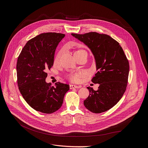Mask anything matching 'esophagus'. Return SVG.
Here are the masks:
<instances>
[{
    "label": "esophagus",
    "mask_w": 148,
    "mask_h": 148,
    "mask_svg": "<svg viewBox=\"0 0 148 148\" xmlns=\"http://www.w3.org/2000/svg\"><path fill=\"white\" fill-rule=\"evenodd\" d=\"M81 86H75V85H70V89H73V88H80Z\"/></svg>",
    "instance_id": "1"
}]
</instances>
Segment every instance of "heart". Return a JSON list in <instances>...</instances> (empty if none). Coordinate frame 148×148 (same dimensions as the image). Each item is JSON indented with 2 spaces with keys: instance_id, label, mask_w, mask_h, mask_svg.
Masks as SVG:
<instances>
[{
  "instance_id": "b5f03b06",
  "label": "heart",
  "mask_w": 148,
  "mask_h": 148,
  "mask_svg": "<svg viewBox=\"0 0 148 148\" xmlns=\"http://www.w3.org/2000/svg\"><path fill=\"white\" fill-rule=\"evenodd\" d=\"M62 51H60L58 52V53L57 54V56L55 57L54 59V62L55 63H58L60 61V59L61 58V56L62 55ZM87 53V52L85 50L83 49H78L77 50L75 53H74V56H77L78 55L81 54V53ZM82 75V73H73V74H70L68 75L69 79L70 80L71 82H74V83H77L79 81V77H81Z\"/></svg>"
}]
</instances>
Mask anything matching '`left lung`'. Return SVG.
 <instances>
[{"instance_id": "1", "label": "left lung", "mask_w": 148, "mask_h": 148, "mask_svg": "<svg viewBox=\"0 0 148 148\" xmlns=\"http://www.w3.org/2000/svg\"><path fill=\"white\" fill-rule=\"evenodd\" d=\"M71 35L89 48L96 61L97 72L91 82L99 87L96 91L87 87L90 94L84 105L92 113L104 112L115 106L126 91L129 61L122 47L109 35L95 32Z\"/></svg>"}]
</instances>
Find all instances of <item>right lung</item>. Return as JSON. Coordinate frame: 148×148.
Here are the masks:
<instances>
[{
  "mask_svg": "<svg viewBox=\"0 0 148 148\" xmlns=\"http://www.w3.org/2000/svg\"><path fill=\"white\" fill-rule=\"evenodd\" d=\"M65 34L47 32L30 39L23 48L16 64L19 90L32 108L50 114L61 107L68 84L57 82L54 86L47 83V70L53 64L57 47Z\"/></svg>",
  "mask_w": 148,
  "mask_h": 148,
  "instance_id": "1",
  "label": "right lung"
}]
</instances>
